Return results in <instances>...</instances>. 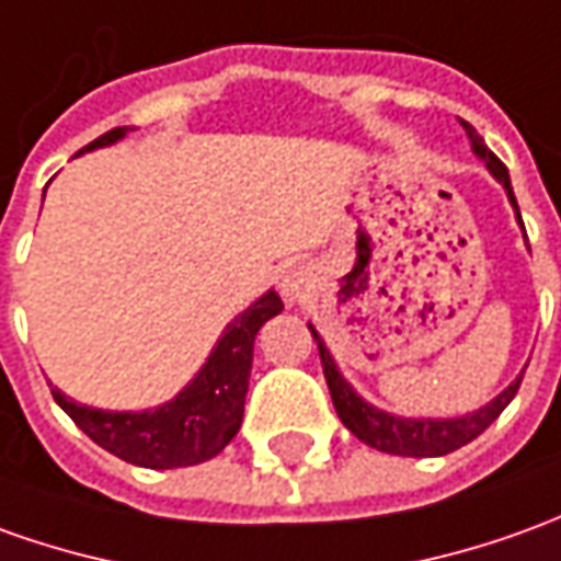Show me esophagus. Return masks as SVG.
I'll return each instance as SVG.
<instances>
[{"label": "esophagus", "mask_w": 561, "mask_h": 561, "mask_svg": "<svg viewBox=\"0 0 561 561\" xmlns=\"http://www.w3.org/2000/svg\"><path fill=\"white\" fill-rule=\"evenodd\" d=\"M308 287H311V277H308V268H305L302 262H293V265H287L280 272V293L287 296L289 302L293 299H302Z\"/></svg>", "instance_id": "1"}]
</instances>
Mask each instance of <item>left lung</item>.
<instances>
[{
  "label": "left lung",
  "mask_w": 561,
  "mask_h": 561,
  "mask_svg": "<svg viewBox=\"0 0 561 561\" xmlns=\"http://www.w3.org/2000/svg\"><path fill=\"white\" fill-rule=\"evenodd\" d=\"M467 130V137H470V146H473V152L485 161V168L492 170V176L497 183L507 188L510 201H513V207H516V198H513V188H510V173L504 168V161L494 156L492 149L482 142V137L477 134V127L461 122ZM516 216H519V207H516ZM519 222H523V216H519ZM311 335H314V342H318L320 351V363H323V376H327V385H330V397L332 405H335V412H339V419L345 424L351 434L363 439L366 446H373L378 451H388V455H405V458H436V455H449V451L461 449L467 446L470 439H477V436L492 424L504 409L510 405V400L516 397L519 391V385H523V376L516 378L513 385H510L507 391L497 393L492 403L482 405L480 412H473V415H461V419H397V415H388V412H381L376 405H369L366 400H360L357 393L351 391V385H347L345 378L339 376V369H335V363H332L330 351L323 345V339H320L314 327H311Z\"/></svg>",
  "instance_id": "left-lung-1"
}]
</instances>
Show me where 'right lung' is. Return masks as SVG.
<instances>
[{"label":"right lung","mask_w":561,"mask_h":561,"mask_svg":"<svg viewBox=\"0 0 561 561\" xmlns=\"http://www.w3.org/2000/svg\"><path fill=\"white\" fill-rule=\"evenodd\" d=\"M125 127H112L103 137L88 142L81 152L122 140ZM284 311L277 293H265L241 318L229 323L219 345L201 373L170 403L152 412H103L91 405H79L54 388V400L79 424L96 446L112 451L127 465L170 470L210 461L229 446L243 419V400L253 366V342L259 327Z\"/></svg>","instance_id":"obj_1"}]
</instances>
